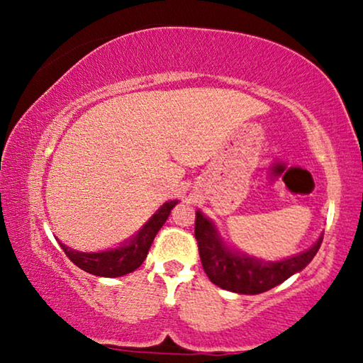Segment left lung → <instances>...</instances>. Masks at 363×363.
Returning <instances> with one entry per match:
<instances>
[{"mask_svg": "<svg viewBox=\"0 0 363 363\" xmlns=\"http://www.w3.org/2000/svg\"><path fill=\"white\" fill-rule=\"evenodd\" d=\"M195 238L203 269L213 284L236 294L252 296L279 286L281 282L304 269L319 251L324 235L317 238L309 250L299 255L279 261H266L262 257L246 255L226 242L215 223L198 210Z\"/></svg>", "mask_w": 363, "mask_h": 363, "instance_id": "obj_1", "label": "left lung"}]
</instances>
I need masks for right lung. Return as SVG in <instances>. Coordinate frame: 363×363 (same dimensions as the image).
I'll return each instance as SVG.
<instances>
[{"label": "right lung", "mask_w": 363, "mask_h": 363, "mask_svg": "<svg viewBox=\"0 0 363 363\" xmlns=\"http://www.w3.org/2000/svg\"><path fill=\"white\" fill-rule=\"evenodd\" d=\"M178 200L165 201L158 210L153 213V216L138 230L132 238H128L121 242L117 247H108V250L97 251V252H84L76 251L62 242H59L66 252V256L71 259L77 267L89 274L101 276V277H121L128 272H133L137 267L142 266L145 261L157 233L170 216V213Z\"/></svg>", "instance_id": "obj_1"}]
</instances>
